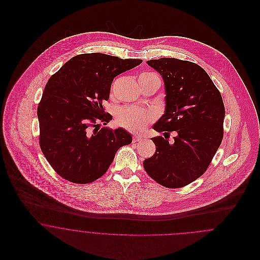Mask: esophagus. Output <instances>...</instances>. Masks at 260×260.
Returning a JSON list of instances; mask_svg holds the SVG:
<instances>
[{
	"label": "esophagus",
	"mask_w": 260,
	"mask_h": 260,
	"mask_svg": "<svg viewBox=\"0 0 260 260\" xmlns=\"http://www.w3.org/2000/svg\"><path fill=\"white\" fill-rule=\"evenodd\" d=\"M142 140V137L139 136H133V142H139Z\"/></svg>",
	"instance_id": "esophagus-1"
}]
</instances>
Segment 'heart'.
Returning a JSON list of instances; mask_svg holds the SVG:
<instances>
[{"label": "heart", "mask_w": 260, "mask_h": 260, "mask_svg": "<svg viewBox=\"0 0 260 260\" xmlns=\"http://www.w3.org/2000/svg\"><path fill=\"white\" fill-rule=\"evenodd\" d=\"M141 78L158 77L152 72H144L140 75ZM115 120L118 125L129 132H140L145 128L152 120L151 114L143 109L134 107H123L116 113Z\"/></svg>", "instance_id": "b5f03b06"}]
</instances>
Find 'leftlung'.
I'll list each match as a JSON object with an SVG mask.
<instances>
[{
    "instance_id": "1",
    "label": "left lung",
    "mask_w": 260,
    "mask_h": 260,
    "mask_svg": "<svg viewBox=\"0 0 260 260\" xmlns=\"http://www.w3.org/2000/svg\"><path fill=\"white\" fill-rule=\"evenodd\" d=\"M161 75L166 112L153 125L155 154L143 161L149 176L167 188L190 184L207 171L223 138L225 108L210 76L198 64L177 58L147 61ZM175 131L173 145L166 136Z\"/></svg>"
}]
</instances>
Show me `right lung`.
I'll return each mask as SVG.
<instances>
[{
  "label": "right lung",
  "mask_w": 260,
  "mask_h": 260,
  "mask_svg": "<svg viewBox=\"0 0 260 260\" xmlns=\"http://www.w3.org/2000/svg\"><path fill=\"white\" fill-rule=\"evenodd\" d=\"M141 59L92 52L72 57L49 79L38 106L39 144L62 178L87 184L109 169L119 148L132 143L123 128H99L112 116L103 103L114 78Z\"/></svg>",
  "instance_id": "1"
}]
</instances>
